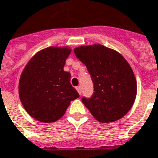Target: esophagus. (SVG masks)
Wrapping results in <instances>:
<instances>
[{
  "label": "esophagus",
  "instance_id": "esophagus-1",
  "mask_svg": "<svg viewBox=\"0 0 158 158\" xmlns=\"http://www.w3.org/2000/svg\"><path fill=\"white\" fill-rule=\"evenodd\" d=\"M76 89L77 91H78V93H79V94H81V93H82V89L80 86H78V87H76Z\"/></svg>",
  "mask_w": 158,
  "mask_h": 158
}]
</instances>
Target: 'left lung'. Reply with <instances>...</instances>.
Wrapping results in <instances>:
<instances>
[{"instance_id":"1","label":"left lung","mask_w":158,"mask_h":158,"mask_svg":"<svg viewBox=\"0 0 158 158\" xmlns=\"http://www.w3.org/2000/svg\"><path fill=\"white\" fill-rule=\"evenodd\" d=\"M76 57L84 63L94 83V94L82 102L98 122L118 120L132 108L137 81L131 66L116 50L93 44L77 47Z\"/></svg>"}]
</instances>
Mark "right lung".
I'll use <instances>...</instances> for the list:
<instances>
[{
	"instance_id": "obj_1",
	"label": "right lung",
	"mask_w": 158,
	"mask_h": 158,
	"mask_svg": "<svg viewBox=\"0 0 158 158\" xmlns=\"http://www.w3.org/2000/svg\"><path fill=\"white\" fill-rule=\"evenodd\" d=\"M69 47H49L36 53L24 69L19 95L26 112L42 123L62 118L71 101L79 94L70 84V73L64 70Z\"/></svg>"
}]
</instances>
